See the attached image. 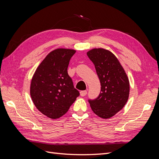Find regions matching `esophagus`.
<instances>
[{
    "label": "esophagus",
    "instance_id": "obj_1",
    "mask_svg": "<svg viewBox=\"0 0 159 159\" xmlns=\"http://www.w3.org/2000/svg\"><path fill=\"white\" fill-rule=\"evenodd\" d=\"M87 94V91L86 90H82L80 92V95L81 96H84Z\"/></svg>",
    "mask_w": 159,
    "mask_h": 159
}]
</instances>
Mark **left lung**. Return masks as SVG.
<instances>
[{"label":"left lung","instance_id":"1","mask_svg":"<svg viewBox=\"0 0 159 159\" xmlns=\"http://www.w3.org/2000/svg\"><path fill=\"white\" fill-rule=\"evenodd\" d=\"M87 55L94 65L101 84L99 96L89 100L91 109L102 118H110L126 104L129 94V79L118 59L110 51L93 49Z\"/></svg>","mask_w":159,"mask_h":159}]
</instances>
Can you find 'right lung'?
I'll return each mask as SVG.
<instances>
[{"label": "right lung", "instance_id": "right-lung-1", "mask_svg": "<svg viewBox=\"0 0 159 159\" xmlns=\"http://www.w3.org/2000/svg\"><path fill=\"white\" fill-rule=\"evenodd\" d=\"M76 51L59 48L50 52L35 70L30 96L37 109L51 119L65 114L80 95L74 88L67 68Z\"/></svg>", "mask_w": 159, "mask_h": 159}]
</instances>
